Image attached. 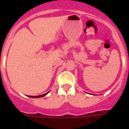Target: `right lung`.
Listing matches in <instances>:
<instances>
[{
  "mask_svg": "<svg viewBox=\"0 0 129 129\" xmlns=\"http://www.w3.org/2000/svg\"><path fill=\"white\" fill-rule=\"evenodd\" d=\"M49 92H50V91H49V92H48L47 93H46V94H43V95H37V96H31V95H28V96L29 97V98H42V97L45 96V95H46V94H48Z\"/></svg>",
  "mask_w": 129,
  "mask_h": 129,
  "instance_id": "obj_1",
  "label": "right lung"
}]
</instances>
